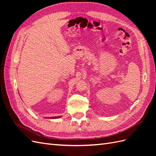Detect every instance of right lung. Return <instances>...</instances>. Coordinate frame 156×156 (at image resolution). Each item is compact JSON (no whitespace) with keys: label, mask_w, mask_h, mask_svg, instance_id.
Listing matches in <instances>:
<instances>
[{"label":"right lung","mask_w":156,"mask_h":156,"mask_svg":"<svg viewBox=\"0 0 156 156\" xmlns=\"http://www.w3.org/2000/svg\"><path fill=\"white\" fill-rule=\"evenodd\" d=\"M61 116H54V117H48L46 118V119H58V118H60Z\"/></svg>","instance_id":"obj_1"}]
</instances>
